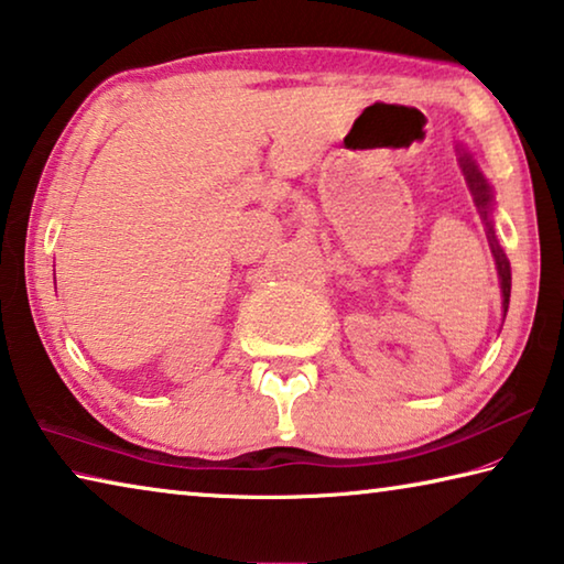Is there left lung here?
Returning <instances> with one entry per match:
<instances>
[{
	"mask_svg": "<svg viewBox=\"0 0 564 564\" xmlns=\"http://www.w3.org/2000/svg\"><path fill=\"white\" fill-rule=\"evenodd\" d=\"M457 152H459V167L465 172V180L469 184V192H473L475 197V205L479 209V217L485 219V227H487V239H490V247H492V254H495V264H497V274H500V288H502V310L507 315V307H510V288H512V272H510V262H507V257L502 252L500 242H497L495 237V229H492V187L487 184V180L482 177V172L477 170V164L473 156H469L463 147L457 144Z\"/></svg>",
	"mask_w": 564,
	"mask_h": 564,
	"instance_id": "left-lung-1",
	"label": "left lung"
}]
</instances>
